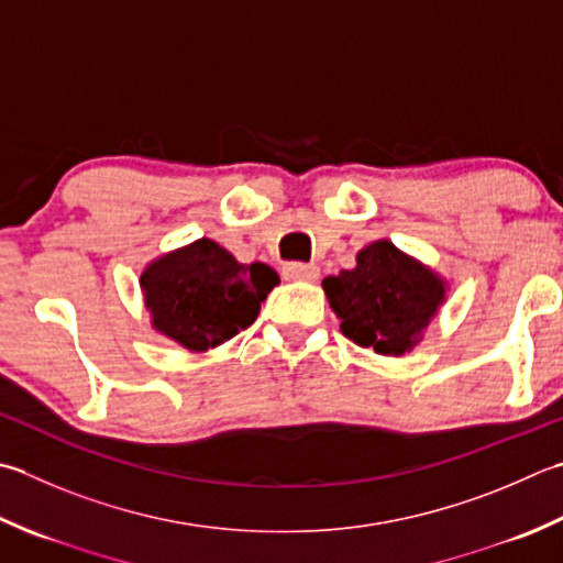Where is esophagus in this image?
Instances as JSON below:
<instances>
[{
    "instance_id": "1",
    "label": "esophagus",
    "mask_w": 563,
    "mask_h": 563,
    "mask_svg": "<svg viewBox=\"0 0 563 563\" xmlns=\"http://www.w3.org/2000/svg\"><path fill=\"white\" fill-rule=\"evenodd\" d=\"M283 275L288 280H297V283H314L319 278V268L307 266V263H288V266L283 268Z\"/></svg>"
}]
</instances>
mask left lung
Wrapping results in <instances>:
<instances>
[{
  "mask_svg": "<svg viewBox=\"0 0 563 563\" xmlns=\"http://www.w3.org/2000/svg\"><path fill=\"white\" fill-rule=\"evenodd\" d=\"M322 290L341 334L380 356H405L446 302L449 283L388 239L356 253V266L327 275Z\"/></svg>",
  "mask_w": 563,
  "mask_h": 563,
  "instance_id": "1",
  "label": "left lung"
}]
</instances>
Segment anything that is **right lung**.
Segmentation results:
<instances>
[{"label":"right lung","mask_w":563,"mask_h":563,"mask_svg":"<svg viewBox=\"0 0 563 563\" xmlns=\"http://www.w3.org/2000/svg\"><path fill=\"white\" fill-rule=\"evenodd\" d=\"M278 283L266 263H239L205 236L161 253L139 278L151 327L192 354L224 344L256 322L261 302Z\"/></svg>","instance_id":"right-lung-1"}]
</instances>
